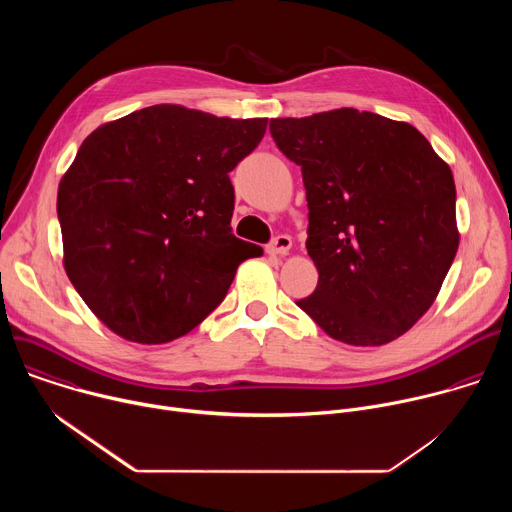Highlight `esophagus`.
<instances>
[{
    "label": "esophagus",
    "instance_id": "esophagus-1",
    "mask_svg": "<svg viewBox=\"0 0 512 512\" xmlns=\"http://www.w3.org/2000/svg\"><path fill=\"white\" fill-rule=\"evenodd\" d=\"M289 249H291V239H289L287 235H277V237L269 243V247H267V251H269L271 255H287Z\"/></svg>",
    "mask_w": 512,
    "mask_h": 512
}]
</instances>
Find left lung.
<instances>
[{"label":"left lung","mask_w":512,"mask_h":512,"mask_svg":"<svg viewBox=\"0 0 512 512\" xmlns=\"http://www.w3.org/2000/svg\"><path fill=\"white\" fill-rule=\"evenodd\" d=\"M302 168L314 294L296 304L334 340L381 346L433 304L458 251L450 166L409 123L334 109L271 119Z\"/></svg>","instance_id":"obj_1"}]
</instances>
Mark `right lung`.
Here are the masks:
<instances>
[{
	"instance_id": "1",
	"label": "right lung",
	"mask_w": 512,
	"mask_h": 512,
	"mask_svg": "<svg viewBox=\"0 0 512 512\" xmlns=\"http://www.w3.org/2000/svg\"><path fill=\"white\" fill-rule=\"evenodd\" d=\"M267 119L154 105L95 129L58 186L68 279L115 334L162 344L227 296L237 267L263 255L233 235L229 172Z\"/></svg>"
}]
</instances>
